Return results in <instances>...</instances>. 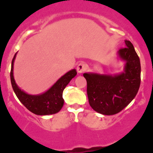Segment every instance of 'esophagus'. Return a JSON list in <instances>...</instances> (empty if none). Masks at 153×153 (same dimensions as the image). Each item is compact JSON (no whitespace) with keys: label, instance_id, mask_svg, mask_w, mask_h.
Wrapping results in <instances>:
<instances>
[{"label":"esophagus","instance_id":"34e87169","mask_svg":"<svg viewBox=\"0 0 153 153\" xmlns=\"http://www.w3.org/2000/svg\"><path fill=\"white\" fill-rule=\"evenodd\" d=\"M86 69H87V65H86V64H85L84 63H79L76 67L77 72H78V73H79V74H81V73H83V72H85Z\"/></svg>","mask_w":153,"mask_h":153}]
</instances>
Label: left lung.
Returning <instances> with one entry per match:
<instances>
[{"label":"left lung","mask_w":153,"mask_h":153,"mask_svg":"<svg viewBox=\"0 0 153 153\" xmlns=\"http://www.w3.org/2000/svg\"><path fill=\"white\" fill-rule=\"evenodd\" d=\"M118 58L125 62L122 72L115 74L84 73L87 81L88 101L92 108L104 115L121 111L133 100L141 83V64L133 45L125 40Z\"/></svg>","instance_id":"left-lung-1"}]
</instances>
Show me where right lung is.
Here are the masks:
<instances>
[{
    "mask_svg": "<svg viewBox=\"0 0 153 153\" xmlns=\"http://www.w3.org/2000/svg\"><path fill=\"white\" fill-rule=\"evenodd\" d=\"M17 52L12 61L10 79L12 88L19 101L32 113L37 115H49L60 111L64 104L63 92L66 85L76 75V70L72 69L63 76L47 91L40 94H29L22 90L16 83L14 77V63Z\"/></svg>",
    "mask_w": 153,
    "mask_h": 153,
    "instance_id": "1",
    "label": "right lung"
}]
</instances>
